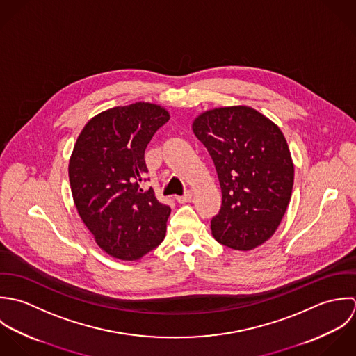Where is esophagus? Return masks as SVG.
<instances>
[{
  "label": "esophagus",
  "mask_w": 356,
  "mask_h": 356,
  "mask_svg": "<svg viewBox=\"0 0 356 356\" xmlns=\"http://www.w3.org/2000/svg\"><path fill=\"white\" fill-rule=\"evenodd\" d=\"M176 200H177L179 204H187V202H190V201L193 200V193H191V191H187L184 195L177 197Z\"/></svg>",
  "instance_id": "obj_1"
}]
</instances>
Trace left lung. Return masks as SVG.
<instances>
[{"instance_id":"8db88e82","label":"left lung","mask_w":356,"mask_h":356,"mask_svg":"<svg viewBox=\"0 0 356 356\" xmlns=\"http://www.w3.org/2000/svg\"><path fill=\"white\" fill-rule=\"evenodd\" d=\"M193 132L208 148L222 201L212 218L214 239L234 250L268 241L290 202L294 165L284 134L248 106L217 107L200 114Z\"/></svg>"}]
</instances>
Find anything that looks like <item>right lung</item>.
Wrapping results in <instances>:
<instances>
[{"label":"right lung","mask_w":356,"mask_h":356,"mask_svg":"<svg viewBox=\"0 0 356 356\" xmlns=\"http://www.w3.org/2000/svg\"><path fill=\"white\" fill-rule=\"evenodd\" d=\"M170 115L138 102L108 108L81 131L69 179L78 214L100 249L120 260H139L165 238L170 208L140 183L148 173L144 151Z\"/></svg>","instance_id":"1"}]
</instances>
